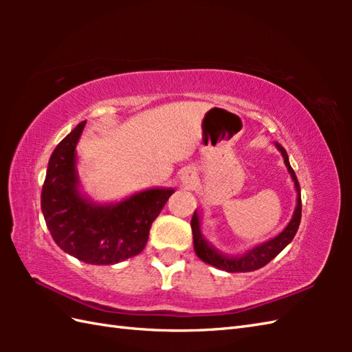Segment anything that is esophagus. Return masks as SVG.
Listing matches in <instances>:
<instances>
[{
    "instance_id": "1",
    "label": "esophagus",
    "mask_w": 352,
    "mask_h": 352,
    "mask_svg": "<svg viewBox=\"0 0 352 352\" xmlns=\"http://www.w3.org/2000/svg\"><path fill=\"white\" fill-rule=\"evenodd\" d=\"M183 182H186V183H189L190 180H192V175H190V172H188V170H186L184 172V174H183Z\"/></svg>"
}]
</instances>
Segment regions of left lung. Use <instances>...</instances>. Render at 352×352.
Listing matches in <instances>:
<instances>
[{
	"instance_id": "1",
	"label": "left lung",
	"mask_w": 352,
	"mask_h": 352,
	"mask_svg": "<svg viewBox=\"0 0 352 352\" xmlns=\"http://www.w3.org/2000/svg\"><path fill=\"white\" fill-rule=\"evenodd\" d=\"M276 148L280 149L283 154L284 163L292 175V180L295 182V188H296V208L294 213V218L289 222V226L284 228L281 233L261 245H257L256 248H252L250 251H246L242 256H226L221 251L214 248L212 243H208L206 241V237L201 234V227H199V218H198V212L195 210L192 216L190 221V227H192V234H193V246H195V252L197 256L206 261V263L216 266L218 269H222V271L227 272H250V271H256V269L263 267L267 265L269 261L275 258L278 254L286 248V246L292 242V239L295 237L298 227H300L301 222V189H300V183H298V178L295 175V170L292 169L290 163H289V157L286 149H284L281 145L275 144Z\"/></svg>"
}]
</instances>
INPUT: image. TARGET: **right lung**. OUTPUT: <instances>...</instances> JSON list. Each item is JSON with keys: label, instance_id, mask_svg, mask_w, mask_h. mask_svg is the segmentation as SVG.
Listing matches in <instances>:
<instances>
[{"label": "right lung", "instance_id": "obj_1", "mask_svg": "<svg viewBox=\"0 0 352 352\" xmlns=\"http://www.w3.org/2000/svg\"><path fill=\"white\" fill-rule=\"evenodd\" d=\"M78 124L50 157L41 207L54 242L91 265H115L145 248L154 219L174 189H148L116 204L96 206L80 195L76 146Z\"/></svg>", "mask_w": 352, "mask_h": 352}]
</instances>
